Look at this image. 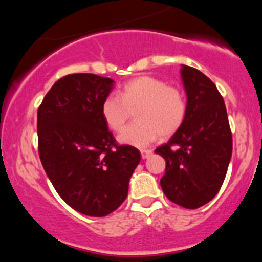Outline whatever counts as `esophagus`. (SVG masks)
I'll use <instances>...</instances> for the list:
<instances>
[{"label":"esophagus","mask_w":262,"mask_h":262,"mask_svg":"<svg viewBox=\"0 0 262 262\" xmlns=\"http://www.w3.org/2000/svg\"><path fill=\"white\" fill-rule=\"evenodd\" d=\"M140 154H141V158H143V159H148L149 156L152 154V151H151V150H141Z\"/></svg>","instance_id":"obj_1"}]
</instances>
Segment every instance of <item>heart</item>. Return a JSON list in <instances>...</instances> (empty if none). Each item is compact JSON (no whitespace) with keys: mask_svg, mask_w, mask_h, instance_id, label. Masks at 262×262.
Wrapping results in <instances>:
<instances>
[{"mask_svg":"<svg viewBox=\"0 0 262 262\" xmlns=\"http://www.w3.org/2000/svg\"><path fill=\"white\" fill-rule=\"evenodd\" d=\"M135 109L137 122L122 132L119 141L144 148L159 135L170 137L181 128L187 114V101L177 87L167 86L154 76L140 75L125 82L118 96L104 97L101 114L111 130L121 132Z\"/></svg>","mask_w":262,"mask_h":262,"instance_id":"heart-1","label":"heart"}]
</instances>
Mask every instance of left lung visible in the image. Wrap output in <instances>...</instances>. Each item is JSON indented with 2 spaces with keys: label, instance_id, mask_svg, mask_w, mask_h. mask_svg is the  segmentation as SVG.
Returning <instances> with one entry per match:
<instances>
[{
  "label": "left lung",
  "instance_id": "obj_1",
  "mask_svg": "<svg viewBox=\"0 0 262 262\" xmlns=\"http://www.w3.org/2000/svg\"><path fill=\"white\" fill-rule=\"evenodd\" d=\"M187 114L181 128L156 154L166 161L160 185L171 202L196 209L214 198L227 175L233 138L217 86L203 73L182 65Z\"/></svg>",
  "mask_w": 262,
  "mask_h": 262
}]
</instances>
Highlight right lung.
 <instances>
[{
  "label": "right lung",
  "mask_w": 262,
  "mask_h": 262,
  "mask_svg": "<svg viewBox=\"0 0 262 262\" xmlns=\"http://www.w3.org/2000/svg\"><path fill=\"white\" fill-rule=\"evenodd\" d=\"M113 80L71 74L54 83L38 108V151L45 172L71 208L104 217L128 196L139 150L118 145L101 114Z\"/></svg>",
  "instance_id": "right-lung-1"
}]
</instances>
